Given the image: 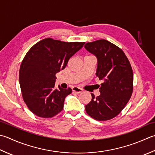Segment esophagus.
Instances as JSON below:
<instances>
[{"instance_id":"1","label":"esophagus","mask_w":155,"mask_h":155,"mask_svg":"<svg viewBox=\"0 0 155 155\" xmlns=\"http://www.w3.org/2000/svg\"><path fill=\"white\" fill-rule=\"evenodd\" d=\"M72 90L74 93H76L77 94H79V93H81L82 92H83V89H80V88L77 87H74L72 89Z\"/></svg>"}]
</instances>
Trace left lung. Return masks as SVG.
I'll return each instance as SVG.
<instances>
[{"mask_svg": "<svg viewBox=\"0 0 155 155\" xmlns=\"http://www.w3.org/2000/svg\"><path fill=\"white\" fill-rule=\"evenodd\" d=\"M84 48L97 58L96 75L104 81L99 87L100 95L95 97L91 93L85 110L96 120H111L122 111L132 96V66L122 50L105 39L89 42Z\"/></svg>", "mask_w": 155, "mask_h": 155, "instance_id": "left-lung-1", "label": "left lung"}]
</instances>
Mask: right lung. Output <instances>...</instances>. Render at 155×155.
Listing matches in <instances>:
<instances>
[{
  "label": "right lung",
  "mask_w": 155,
  "mask_h": 155,
  "mask_svg": "<svg viewBox=\"0 0 155 155\" xmlns=\"http://www.w3.org/2000/svg\"><path fill=\"white\" fill-rule=\"evenodd\" d=\"M84 42H65L51 38L39 41L30 48L19 70V83L24 101L33 114L41 117L55 116L62 110L71 88H55L56 74Z\"/></svg>",
  "instance_id": "right-lung-1"
}]
</instances>
